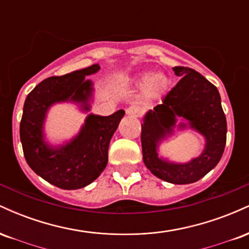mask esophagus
Listing matches in <instances>:
<instances>
[{
    "instance_id": "esophagus-1",
    "label": "esophagus",
    "mask_w": 249,
    "mask_h": 249,
    "mask_svg": "<svg viewBox=\"0 0 249 249\" xmlns=\"http://www.w3.org/2000/svg\"><path fill=\"white\" fill-rule=\"evenodd\" d=\"M126 115L136 118V117H139L142 115V110L137 107H130L126 108Z\"/></svg>"
}]
</instances>
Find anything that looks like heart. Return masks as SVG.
Segmentation results:
<instances>
[{"label":"heart","mask_w":249,"mask_h":249,"mask_svg":"<svg viewBox=\"0 0 249 249\" xmlns=\"http://www.w3.org/2000/svg\"><path fill=\"white\" fill-rule=\"evenodd\" d=\"M137 84L144 88L146 97L151 99L161 98L170 87V78L165 73L142 72L137 77Z\"/></svg>","instance_id":"obj_1"}]
</instances>
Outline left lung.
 Here are the masks:
<instances>
[{
  "label": "left lung",
  "mask_w": 249,
  "mask_h": 249,
  "mask_svg": "<svg viewBox=\"0 0 249 249\" xmlns=\"http://www.w3.org/2000/svg\"><path fill=\"white\" fill-rule=\"evenodd\" d=\"M173 71L181 79L167 93L162 104L148 111L142 119V160L152 174L164 181L192 184L206 176L221 159L227 123L219 91L212 83L191 68L174 67ZM178 118L188 121L187 124L180 123L179 128H193L207 142L199 157L182 164L168 162L158 154L159 144L172 134Z\"/></svg>",
  "instance_id": "left-lung-1"
}]
</instances>
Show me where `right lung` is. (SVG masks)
I'll return each instance as SVG.
<instances>
[{
	"instance_id": "1",
	"label": "right lung",
	"mask_w": 249,
	"mask_h": 249,
	"mask_svg": "<svg viewBox=\"0 0 249 249\" xmlns=\"http://www.w3.org/2000/svg\"><path fill=\"white\" fill-rule=\"evenodd\" d=\"M101 67L93 64L64 76L44 79L27 96L19 137L28 165L36 174L63 190H78L101 176L107 164L108 144L125 111L111 116L89 113L72 139L59 146L48 144L44 122L49 108L57 103H76L82 111H90L93 87L85 76L93 75Z\"/></svg>"
}]
</instances>
